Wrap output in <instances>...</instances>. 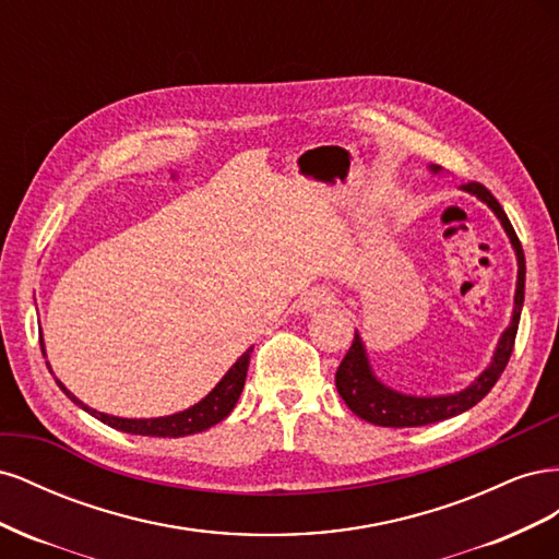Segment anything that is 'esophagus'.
Returning <instances> with one entry per match:
<instances>
[{
	"label": "esophagus",
	"mask_w": 559,
	"mask_h": 559,
	"mask_svg": "<svg viewBox=\"0 0 559 559\" xmlns=\"http://www.w3.org/2000/svg\"><path fill=\"white\" fill-rule=\"evenodd\" d=\"M333 298H335L333 292L326 289V286H314V289L306 292V294H302V296L298 298L296 308H298L300 312H312V310H317V308L329 306V302H333Z\"/></svg>",
	"instance_id": "34e87169"
}]
</instances>
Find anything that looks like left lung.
I'll return each mask as SVG.
<instances>
[{
  "label": "left lung",
  "instance_id": "left-lung-1",
  "mask_svg": "<svg viewBox=\"0 0 559 559\" xmlns=\"http://www.w3.org/2000/svg\"><path fill=\"white\" fill-rule=\"evenodd\" d=\"M431 173L438 175L441 173V167L431 165ZM460 189L471 195H476L478 200L485 202L489 210L495 212V216L499 218V224L503 226L506 235H509L511 247L515 251L518 282H515L511 321H509V326H506V331L501 333L499 343L495 347V354H492V361H489V366L483 370V373L473 380L466 389H462V392L438 394V396L403 394V392H396V389H392V386H386L376 376L373 366H370L366 345L361 341V333L354 331V343H352L349 352L345 354L343 364L337 366L335 386H337V394H341L343 401L347 403V408L357 417L370 421V425L396 427V429L399 427H425V425H433V421L462 415L464 411L473 408V405L487 396V392L497 384L506 364H509V359H511V352L515 345V333H518V324H520L522 302H524V270H527L524 267L522 245L509 222V216H506L497 198L489 193L485 186L464 183V186H460Z\"/></svg>",
  "mask_w": 559,
  "mask_h": 559
}]
</instances>
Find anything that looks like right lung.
Listing matches in <instances>:
<instances>
[{
  "label": "right lung",
  "instance_id": "add662e5",
  "mask_svg": "<svg viewBox=\"0 0 559 559\" xmlns=\"http://www.w3.org/2000/svg\"><path fill=\"white\" fill-rule=\"evenodd\" d=\"M251 349L249 347L242 357L235 361L228 373L216 382V386L212 392L198 401L191 408H186L181 413L175 415H165V417H148V419H132V417H116V415H107V413H97L91 405H86L83 401H79L70 389H67L60 380L58 386L67 394V399L74 401L79 408L86 411L88 415H93L95 419L105 421L107 427L118 429V431H126V433H134V436H156V438H181V436H191V433H200L205 431L214 425H218L224 417L230 415V411L235 408V403H238L240 394H242V386H245V378H247V368H249V357H251ZM41 352L46 357V349H44V335H41ZM46 366L50 368V364L46 361ZM53 373V370H50Z\"/></svg>",
  "mask_w": 559,
  "mask_h": 559
}]
</instances>
